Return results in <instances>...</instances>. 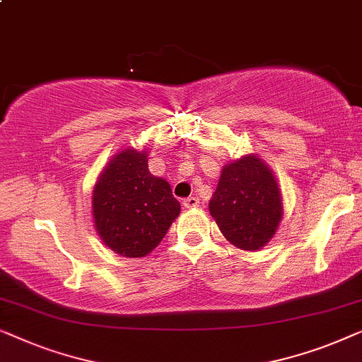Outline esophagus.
<instances>
[{
    "label": "esophagus",
    "mask_w": 362,
    "mask_h": 362,
    "mask_svg": "<svg viewBox=\"0 0 362 362\" xmlns=\"http://www.w3.org/2000/svg\"><path fill=\"white\" fill-rule=\"evenodd\" d=\"M198 205H200V200H198L197 197H188L183 200V206L185 208H195Z\"/></svg>",
    "instance_id": "34e87169"
}]
</instances>
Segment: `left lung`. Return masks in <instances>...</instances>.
Instances as JSON below:
<instances>
[{"label":"left lung","instance_id":"8db88e82","mask_svg":"<svg viewBox=\"0 0 362 362\" xmlns=\"http://www.w3.org/2000/svg\"><path fill=\"white\" fill-rule=\"evenodd\" d=\"M208 206L223 236L243 251L266 246L282 218L279 183L267 164L254 154L223 169Z\"/></svg>","mask_w":362,"mask_h":362}]
</instances>
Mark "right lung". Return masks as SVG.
Listing matches in <instances>:
<instances>
[{
	"mask_svg": "<svg viewBox=\"0 0 362 362\" xmlns=\"http://www.w3.org/2000/svg\"><path fill=\"white\" fill-rule=\"evenodd\" d=\"M91 205L101 241L124 257L152 252L180 213L169 182L152 175L147 152L132 147L118 152L101 172Z\"/></svg>",
	"mask_w": 362,
	"mask_h": 362,
	"instance_id": "1",
	"label": "right lung"
}]
</instances>
